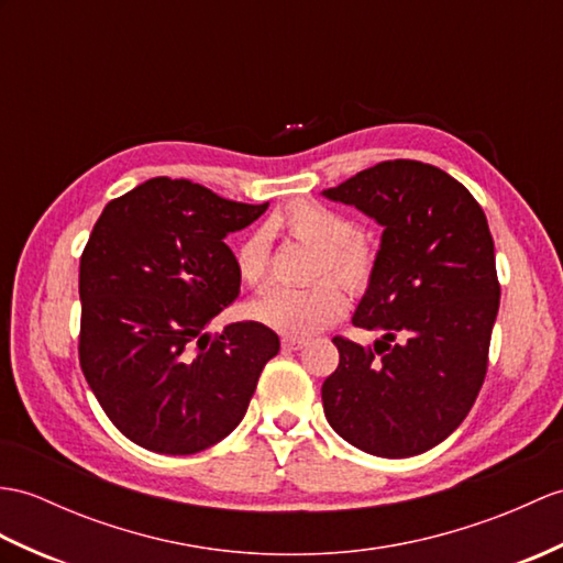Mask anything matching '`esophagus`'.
<instances>
[{
	"instance_id": "esophagus-1",
	"label": "esophagus",
	"mask_w": 563,
	"mask_h": 563,
	"mask_svg": "<svg viewBox=\"0 0 563 563\" xmlns=\"http://www.w3.org/2000/svg\"><path fill=\"white\" fill-rule=\"evenodd\" d=\"M305 345H307L305 338H295V335L283 338V350H302Z\"/></svg>"
}]
</instances>
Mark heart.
Returning a JSON list of instances; mask_svg holds the SVG:
<instances>
[{
  "instance_id": "obj_1",
  "label": "heart",
  "mask_w": 563,
  "mask_h": 563,
  "mask_svg": "<svg viewBox=\"0 0 563 563\" xmlns=\"http://www.w3.org/2000/svg\"><path fill=\"white\" fill-rule=\"evenodd\" d=\"M271 230L302 242L319 252L313 264V278L331 276L347 290L362 292L374 276V252L369 242L360 238L355 222L345 213L319 201H295L280 216L271 220ZM234 266L240 278L258 287L268 278V238L266 232H250L234 250ZM333 280H321L307 290L273 287L252 305V317L285 335L305 338L338 321L347 309L343 287Z\"/></svg>"
}]
</instances>
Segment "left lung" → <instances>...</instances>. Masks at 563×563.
<instances>
[{
    "mask_svg": "<svg viewBox=\"0 0 563 563\" xmlns=\"http://www.w3.org/2000/svg\"><path fill=\"white\" fill-rule=\"evenodd\" d=\"M323 196L384 225L352 317L384 338L374 347L333 338L341 362L321 386L325 420L364 453H424L459 429L485 384L501 295L487 216L459 179L420 161H384Z\"/></svg>",
    "mask_w": 563,
    "mask_h": 563,
    "instance_id": "8db88e82",
    "label": "left lung"
}]
</instances>
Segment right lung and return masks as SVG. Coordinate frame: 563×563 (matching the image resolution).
<instances>
[{"instance_id":"1","label":"right lung","mask_w":563,"mask_h":563,"mask_svg":"<svg viewBox=\"0 0 563 563\" xmlns=\"http://www.w3.org/2000/svg\"><path fill=\"white\" fill-rule=\"evenodd\" d=\"M266 208L169 177L104 206L78 271V362L129 441L189 455L242 422L278 335L258 321L203 329L240 295L225 238Z\"/></svg>"}]
</instances>
